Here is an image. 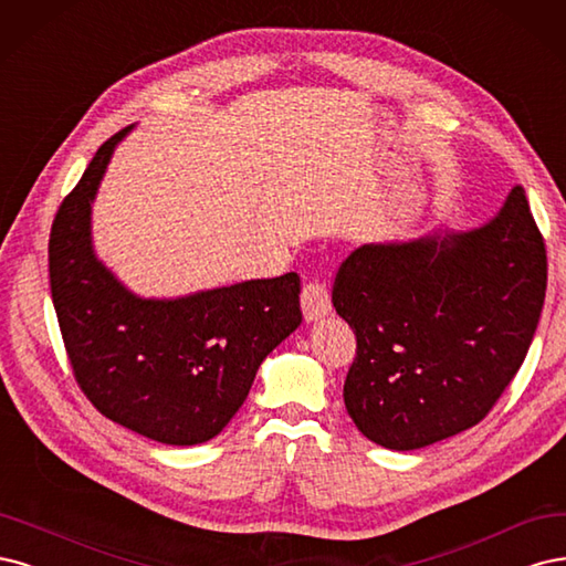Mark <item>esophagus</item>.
<instances>
[{
    "label": "esophagus",
    "instance_id": "1",
    "mask_svg": "<svg viewBox=\"0 0 566 566\" xmlns=\"http://www.w3.org/2000/svg\"><path fill=\"white\" fill-rule=\"evenodd\" d=\"M301 307H303V317L307 322H315V319L332 315V298H329V289H326V284L307 282L303 286V294H301Z\"/></svg>",
    "mask_w": 566,
    "mask_h": 566
}]
</instances>
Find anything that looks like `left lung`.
Listing matches in <instances>:
<instances>
[{"label":"left lung","mask_w":566,"mask_h":566,"mask_svg":"<svg viewBox=\"0 0 566 566\" xmlns=\"http://www.w3.org/2000/svg\"><path fill=\"white\" fill-rule=\"evenodd\" d=\"M545 284L522 186L480 228L355 249L332 303L357 338L343 386L357 430L411 451L478 426L522 367Z\"/></svg>","instance_id":"8db88e82"}]
</instances>
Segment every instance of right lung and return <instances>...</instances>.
<instances>
[{
    "label": "right lung",
    "instance_id": "right-lung-1",
    "mask_svg": "<svg viewBox=\"0 0 566 566\" xmlns=\"http://www.w3.org/2000/svg\"><path fill=\"white\" fill-rule=\"evenodd\" d=\"M126 126L107 138L53 218L49 280L65 350L105 418L148 440L192 447L240 411L261 361L301 324V280H272L143 298L98 261L94 205Z\"/></svg>",
    "mask_w": 566,
    "mask_h": 566
}]
</instances>
